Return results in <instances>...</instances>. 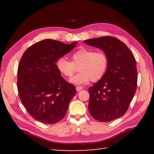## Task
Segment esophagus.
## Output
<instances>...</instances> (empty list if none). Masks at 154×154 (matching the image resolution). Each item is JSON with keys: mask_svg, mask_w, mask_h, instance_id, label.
<instances>
[{"mask_svg": "<svg viewBox=\"0 0 154 154\" xmlns=\"http://www.w3.org/2000/svg\"><path fill=\"white\" fill-rule=\"evenodd\" d=\"M82 89H83V87H81V86H77V87H76V90H77V91H79L82 90Z\"/></svg>", "mask_w": 154, "mask_h": 154, "instance_id": "esophagus-1", "label": "esophagus"}]
</instances>
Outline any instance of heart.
I'll return each mask as SVG.
<instances>
[{
  "instance_id": "heart-1",
  "label": "heart",
  "mask_w": 154,
  "mask_h": 154,
  "mask_svg": "<svg viewBox=\"0 0 154 154\" xmlns=\"http://www.w3.org/2000/svg\"><path fill=\"white\" fill-rule=\"evenodd\" d=\"M109 66V58L103 51L81 48L71 55V62L64 57L56 62V67L61 75L71 78L79 69L80 73L71 78L70 82L76 85L102 79Z\"/></svg>"
}]
</instances>
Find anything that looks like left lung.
Returning a JSON list of instances; mask_svg holds the SVG:
<instances>
[{
	"label": "left lung",
	"mask_w": 154,
	"mask_h": 154,
	"mask_svg": "<svg viewBox=\"0 0 154 154\" xmlns=\"http://www.w3.org/2000/svg\"><path fill=\"white\" fill-rule=\"evenodd\" d=\"M102 50L109 66L102 79L89 88V111L94 119L108 122L126 113L136 93L138 81L135 57L127 45L111 36L86 40Z\"/></svg>",
	"instance_id": "obj_1"
}]
</instances>
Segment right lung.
<instances>
[{
  "label": "right lung",
  "instance_id": "right-lung-1",
  "mask_svg": "<svg viewBox=\"0 0 154 154\" xmlns=\"http://www.w3.org/2000/svg\"><path fill=\"white\" fill-rule=\"evenodd\" d=\"M77 44L46 39L31 45L22 55L17 73L19 97L30 115L39 122H60L77 93L75 87L62 77L55 64Z\"/></svg>",
  "mask_w": 154,
  "mask_h": 154
}]
</instances>
